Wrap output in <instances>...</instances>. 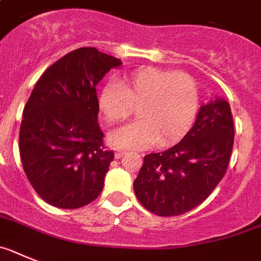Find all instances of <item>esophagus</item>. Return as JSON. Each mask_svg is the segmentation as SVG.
<instances>
[{
    "label": "esophagus",
    "instance_id": "esophagus-1",
    "mask_svg": "<svg viewBox=\"0 0 261 261\" xmlns=\"http://www.w3.org/2000/svg\"><path fill=\"white\" fill-rule=\"evenodd\" d=\"M123 155H126V151H115L114 153L115 159H121Z\"/></svg>",
    "mask_w": 261,
    "mask_h": 261
}]
</instances>
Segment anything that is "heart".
I'll return each mask as SVG.
<instances>
[{
	"label": "heart",
	"mask_w": 261,
	"mask_h": 261,
	"mask_svg": "<svg viewBox=\"0 0 261 261\" xmlns=\"http://www.w3.org/2000/svg\"><path fill=\"white\" fill-rule=\"evenodd\" d=\"M199 94L194 79L185 72L143 67L108 84L98 96V109L110 123L124 121L138 106L139 121L109 134L119 148L140 149L158 142L167 146L184 137L193 124Z\"/></svg>",
	"instance_id": "obj_1"
}]
</instances>
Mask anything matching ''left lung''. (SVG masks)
<instances>
[{
    "label": "left lung",
    "instance_id": "1",
    "mask_svg": "<svg viewBox=\"0 0 261 261\" xmlns=\"http://www.w3.org/2000/svg\"><path fill=\"white\" fill-rule=\"evenodd\" d=\"M234 146L230 103L215 97L199 108L193 127L177 144L148 153L134 192L139 202L160 217L190 212L223 178Z\"/></svg>",
    "mask_w": 261,
    "mask_h": 261
}]
</instances>
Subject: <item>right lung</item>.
Instances as JSON below:
<instances>
[{
	"instance_id": "right-lung-1",
	"label": "right lung",
	"mask_w": 261,
	"mask_h": 261,
	"mask_svg": "<svg viewBox=\"0 0 261 261\" xmlns=\"http://www.w3.org/2000/svg\"><path fill=\"white\" fill-rule=\"evenodd\" d=\"M121 64L83 47L59 59L35 84L23 109L19 153L30 184L49 205L77 209L102 192L114 152L103 146L96 87Z\"/></svg>"
}]
</instances>
